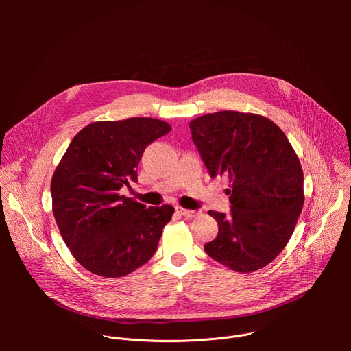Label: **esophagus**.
I'll use <instances>...</instances> for the list:
<instances>
[{
  "label": "esophagus",
  "mask_w": 351,
  "mask_h": 351,
  "mask_svg": "<svg viewBox=\"0 0 351 351\" xmlns=\"http://www.w3.org/2000/svg\"><path fill=\"white\" fill-rule=\"evenodd\" d=\"M176 213L182 217H186V218H195L198 215V211L186 210V208H182V207H176Z\"/></svg>",
  "instance_id": "esophagus-1"
}]
</instances>
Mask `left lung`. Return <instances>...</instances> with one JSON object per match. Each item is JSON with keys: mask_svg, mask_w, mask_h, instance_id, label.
Returning <instances> with one entry per match:
<instances>
[{"mask_svg": "<svg viewBox=\"0 0 351 351\" xmlns=\"http://www.w3.org/2000/svg\"><path fill=\"white\" fill-rule=\"evenodd\" d=\"M190 130L210 175L230 183V214L208 211L219 230L206 253L241 274L267 267L286 247L304 204L291 144L271 119L237 111L198 117Z\"/></svg>", "mask_w": 351, "mask_h": 351, "instance_id": "8db88e82", "label": "left lung"}]
</instances>
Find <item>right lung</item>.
I'll use <instances>...</instances> for the list:
<instances>
[{
	"mask_svg": "<svg viewBox=\"0 0 351 351\" xmlns=\"http://www.w3.org/2000/svg\"><path fill=\"white\" fill-rule=\"evenodd\" d=\"M169 132V123L154 118L93 122L56 168L54 218L72 256L91 274L121 278L154 256L175 208H145L119 190L137 180L145 147Z\"/></svg>",
	"mask_w": 351,
	"mask_h": 351,
	"instance_id": "1",
	"label": "right lung"
}]
</instances>
